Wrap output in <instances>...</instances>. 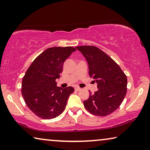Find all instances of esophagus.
<instances>
[{"mask_svg": "<svg viewBox=\"0 0 150 150\" xmlns=\"http://www.w3.org/2000/svg\"><path fill=\"white\" fill-rule=\"evenodd\" d=\"M75 90L77 91H79L81 90V88L79 87V86H76V87H75Z\"/></svg>", "mask_w": 150, "mask_h": 150, "instance_id": "esophagus-1", "label": "esophagus"}]
</instances>
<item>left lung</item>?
Masks as SVG:
<instances>
[{
  "label": "left lung",
  "mask_w": 150,
  "mask_h": 150,
  "mask_svg": "<svg viewBox=\"0 0 150 150\" xmlns=\"http://www.w3.org/2000/svg\"><path fill=\"white\" fill-rule=\"evenodd\" d=\"M85 57L90 77L97 83L98 91L90 93L83 102L86 110L95 116H105L116 110L127 91V78L120 66L103 51L95 46L76 47Z\"/></svg>",
  "instance_id": "1"
}]
</instances>
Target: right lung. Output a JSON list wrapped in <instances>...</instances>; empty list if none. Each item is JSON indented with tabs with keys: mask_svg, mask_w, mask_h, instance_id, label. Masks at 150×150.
<instances>
[{
	"mask_svg": "<svg viewBox=\"0 0 150 150\" xmlns=\"http://www.w3.org/2000/svg\"><path fill=\"white\" fill-rule=\"evenodd\" d=\"M76 51L72 47L49 48L28 68L22 80L21 93L28 107L37 116L52 119L64 111L74 89L58 87L55 80L60 77L65 61Z\"/></svg>",
	"mask_w": 150,
	"mask_h": 150,
	"instance_id": "add662e5",
	"label": "right lung"
}]
</instances>
